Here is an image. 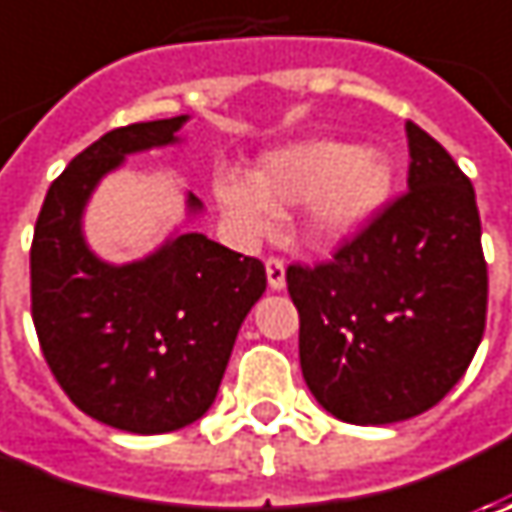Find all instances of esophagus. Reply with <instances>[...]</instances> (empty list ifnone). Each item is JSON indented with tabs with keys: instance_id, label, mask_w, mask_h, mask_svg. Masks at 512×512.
I'll list each match as a JSON object with an SVG mask.
<instances>
[{
	"instance_id": "1",
	"label": "esophagus",
	"mask_w": 512,
	"mask_h": 512,
	"mask_svg": "<svg viewBox=\"0 0 512 512\" xmlns=\"http://www.w3.org/2000/svg\"><path fill=\"white\" fill-rule=\"evenodd\" d=\"M265 270L270 290H285V262L282 259H267Z\"/></svg>"
}]
</instances>
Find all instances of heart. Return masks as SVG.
I'll return each mask as SVG.
<instances>
[{"instance_id":"heart-1","label":"heart","mask_w":512,"mask_h":512,"mask_svg":"<svg viewBox=\"0 0 512 512\" xmlns=\"http://www.w3.org/2000/svg\"><path fill=\"white\" fill-rule=\"evenodd\" d=\"M396 187V165L379 148L339 139H299L262 153L247 176L216 170L213 199L242 242L265 239L279 213L305 205L302 233L313 247H339L379 219Z\"/></svg>"}]
</instances>
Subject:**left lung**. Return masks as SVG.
Here are the masks:
<instances>
[{
	"mask_svg": "<svg viewBox=\"0 0 512 512\" xmlns=\"http://www.w3.org/2000/svg\"><path fill=\"white\" fill-rule=\"evenodd\" d=\"M407 196L333 262L287 267L310 393L350 424L413 419L453 390L487 316L476 190L453 156L407 122Z\"/></svg>",
	"mask_w": 512,
	"mask_h": 512,
	"instance_id": "1",
	"label": "left lung"
}]
</instances>
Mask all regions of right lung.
Wrapping results in <instances>:
<instances>
[{
	"mask_svg": "<svg viewBox=\"0 0 512 512\" xmlns=\"http://www.w3.org/2000/svg\"><path fill=\"white\" fill-rule=\"evenodd\" d=\"M187 119L116 128L82 150L50 185L30 247L33 325L56 382L90 419L139 436L205 416L239 327L267 287L259 259L185 227L125 265L85 239L99 182L133 153L182 145ZM202 210L185 193V225Z\"/></svg>",
	"mask_w": 512,
	"mask_h": 512,
	"instance_id": "1",
	"label": "right lung"
}]
</instances>
